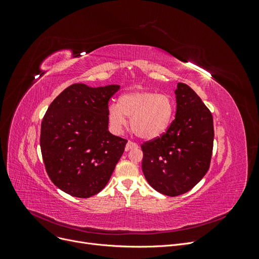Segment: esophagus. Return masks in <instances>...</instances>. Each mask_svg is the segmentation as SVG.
Returning a JSON list of instances; mask_svg holds the SVG:
<instances>
[{"mask_svg":"<svg viewBox=\"0 0 259 259\" xmlns=\"http://www.w3.org/2000/svg\"><path fill=\"white\" fill-rule=\"evenodd\" d=\"M137 148H138V145L136 143H134V142H131V140H128L126 146H125V149H126L127 151L132 150V149H137Z\"/></svg>","mask_w":259,"mask_h":259,"instance_id":"obj_1","label":"esophagus"}]
</instances>
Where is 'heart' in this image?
Instances as JSON below:
<instances>
[{
	"instance_id": "obj_1",
	"label": "heart",
	"mask_w": 259,
	"mask_h": 259,
	"mask_svg": "<svg viewBox=\"0 0 259 259\" xmlns=\"http://www.w3.org/2000/svg\"><path fill=\"white\" fill-rule=\"evenodd\" d=\"M174 115V101L165 94L133 91L124 94L120 104L108 107V120L115 134H122L131 117V127L143 139H154L168 128Z\"/></svg>"
}]
</instances>
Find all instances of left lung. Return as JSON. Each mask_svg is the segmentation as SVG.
<instances>
[{"label":"left lung","mask_w":259,"mask_h":259,"mask_svg":"<svg viewBox=\"0 0 259 259\" xmlns=\"http://www.w3.org/2000/svg\"><path fill=\"white\" fill-rule=\"evenodd\" d=\"M176 115L161 137L142 145L144 175L158 192L177 197L204 177L213 152V116L190 86L178 83Z\"/></svg>","instance_id":"8db88e82"}]
</instances>
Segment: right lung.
Masks as SVG:
<instances>
[{
    "label": "right lung",
    "instance_id": "1",
    "mask_svg": "<svg viewBox=\"0 0 259 259\" xmlns=\"http://www.w3.org/2000/svg\"><path fill=\"white\" fill-rule=\"evenodd\" d=\"M120 85H70L54 99L41 124L46 171L60 190L90 198L110 179L127 140L108 131V103Z\"/></svg>",
    "mask_w": 259,
    "mask_h": 259
}]
</instances>
